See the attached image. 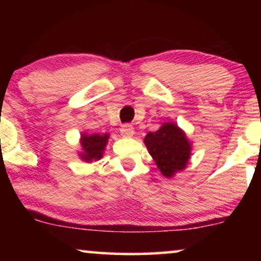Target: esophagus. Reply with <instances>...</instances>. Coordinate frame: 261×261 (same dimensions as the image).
Listing matches in <instances>:
<instances>
[{"label": "esophagus", "instance_id": "34e87169", "mask_svg": "<svg viewBox=\"0 0 261 261\" xmlns=\"http://www.w3.org/2000/svg\"><path fill=\"white\" fill-rule=\"evenodd\" d=\"M121 135L124 138H129L132 135H134V128L130 126V124H123L122 127H121Z\"/></svg>", "mask_w": 261, "mask_h": 261}]
</instances>
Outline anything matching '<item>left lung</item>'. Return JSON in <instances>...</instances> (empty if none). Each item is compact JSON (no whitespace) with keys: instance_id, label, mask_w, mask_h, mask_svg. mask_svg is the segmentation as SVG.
<instances>
[{"instance_id":"obj_1","label":"left lung","mask_w":261,"mask_h":261,"mask_svg":"<svg viewBox=\"0 0 261 261\" xmlns=\"http://www.w3.org/2000/svg\"><path fill=\"white\" fill-rule=\"evenodd\" d=\"M144 142L165 177L171 178L177 171L185 169L190 158L191 146L184 132L174 123H164L160 129L149 132Z\"/></svg>"}]
</instances>
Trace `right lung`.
I'll return each mask as SVG.
<instances>
[{
    "label": "right lung",
    "instance_id": "obj_1",
    "mask_svg": "<svg viewBox=\"0 0 261 261\" xmlns=\"http://www.w3.org/2000/svg\"><path fill=\"white\" fill-rule=\"evenodd\" d=\"M109 135H99V134H92V135H83L82 137V148H83V153H81V158L85 160V162L90 163L92 160H98L102 158L103 151L108 141Z\"/></svg>",
    "mask_w": 261,
    "mask_h": 261
}]
</instances>
